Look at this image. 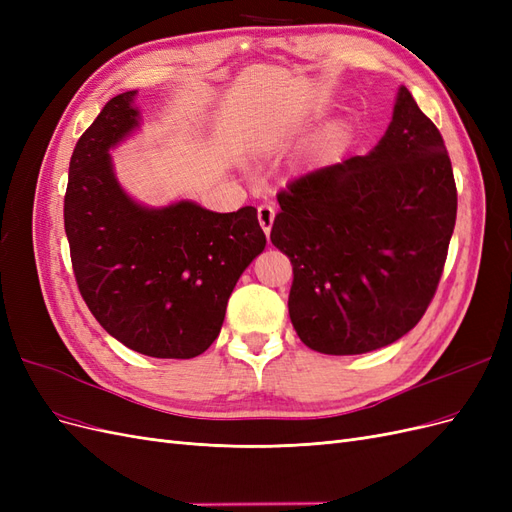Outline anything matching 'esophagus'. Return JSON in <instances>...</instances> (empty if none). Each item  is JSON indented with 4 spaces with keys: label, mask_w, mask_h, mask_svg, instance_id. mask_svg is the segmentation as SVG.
Returning a JSON list of instances; mask_svg holds the SVG:
<instances>
[{
    "label": "esophagus",
    "mask_w": 512,
    "mask_h": 512,
    "mask_svg": "<svg viewBox=\"0 0 512 512\" xmlns=\"http://www.w3.org/2000/svg\"><path fill=\"white\" fill-rule=\"evenodd\" d=\"M273 218H275V209L271 205H260L258 207V222H260V228L265 230V235H269V232H271Z\"/></svg>",
    "instance_id": "esophagus-1"
}]
</instances>
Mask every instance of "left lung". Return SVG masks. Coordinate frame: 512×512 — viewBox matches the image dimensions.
Returning a JSON list of instances; mask_svg holds the SVG:
<instances>
[{
	"instance_id": "8db88e82",
	"label": "left lung",
	"mask_w": 512,
	"mask_h": 512,
	"mask_svg": "<svg viewBox=\"0 0 512 512\" xmlns=\"http://www.w3.org/2000/svg\"><path fill=\"white\" fill-rule=\"evenodd\" d=\"M271 241L292 262L288 314L322 354H365L423 318L457 218L453 166L433 121L399 87L367 156L324 166L277 194Z\"/></svg>"
}]
</instances>
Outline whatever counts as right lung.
Listing matches in <instances>:
<instances>
[{
	"label": "right lung",
	"mask_w": 512,
	"mask_h": 512,
	"mask_svg": "<svg viewBox=\"0 0 512 512\" xmlns=\"http://www.w3.org/2000/svg\"><path fill=\"white\" fill-rule=\"evenodd\" d=\"M134 98L108 100L70 158L72 269L89 312L117 342L156 359H192L220 335L232 288L267 237L254 207H147L121 188L108 151L141 128Z\"/></svg>",
	"instance_id": "add662e5"
}]
</instances>
